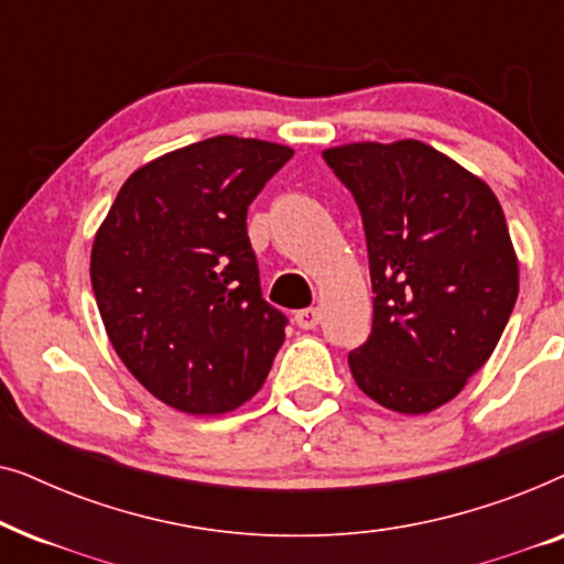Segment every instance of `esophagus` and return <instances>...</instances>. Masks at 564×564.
I'll return each instance as SVG.
<instances>
[{"label":"esophagus","mask_w":564,"mask_h":564,"mask_svg":"<svg viewBox=\"0 0 564 564\" xmlns=\"http://www.w3.org/2000/svg\"><path fill=\"white\" fill-rule=\"evenodd\" d=\"M295 323L303 330H311L321 323V311L318 307H305V311H297L295 313Z\"/></svg>","instance_id":"obj_1"}]
</instances>
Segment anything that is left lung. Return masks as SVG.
Here are the masks:
<instances>
[{"mask_svg": "<svg viewBox=\"0 0 564 564\" xmlns=\"http://www.w3.org/2000/svg\"><path fill=\"white\" fill-rule=\"evenodd\" d=\"M323 159L367 236L375 318L349 354L354 382L395 413L436 411L490 359L519 297L503 207L480 176L413 138Z\"/></svg>", "mask_w": 564, "mask_h": 564, "instance_id": "1", "label": "left lung"}]
</instances>
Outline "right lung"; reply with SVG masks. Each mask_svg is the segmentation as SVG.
I'll return each mask as SVG.
<instances>
[{
	"label": "right lung",
	"instance_id": "1",
	"mask_svg": "<svg viewBox=\"0 0 564 564\" xmlns=\"http://www.w3.org/2000/svg\"><path fill=\"white\" fill-rule=\"evenodd\" d=\"M290 145L215 135L135 169L91 243L110 344L161 403L220 415L251 400L288 318L261 297L246 213Z\"/></svg>",
	"mask_w": 564,
	"mask_h": 564
}]
</instances>
